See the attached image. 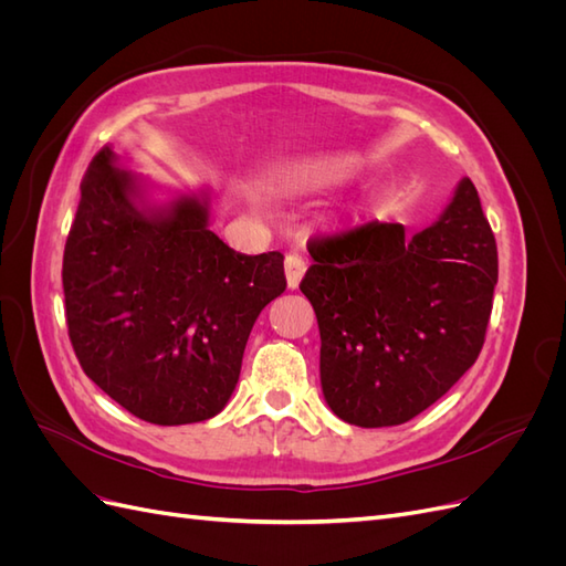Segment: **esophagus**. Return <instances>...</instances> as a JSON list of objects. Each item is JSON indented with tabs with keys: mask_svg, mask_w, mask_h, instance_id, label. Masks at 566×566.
<instances>
[{
	"mask_svg": "<svg viewBox=\"0 0 566 566\" xmlns=\"http://www.w3.org/2000/svg\"><path fill=\"white\" fill-rule=\"evenodd\" d=\"M306 271V262L302 260L300 254H287L285 256V279H287V287L295 290L304 276Z\"/></svg>",
	"mask_w": 566,
	"mask_h": 566,
	"instance_id": "esophagus-1",
	"label": "esophagus"
}]
</instances>
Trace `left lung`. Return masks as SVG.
I'll return each instance as SVG.
<instances>
[{
	"mask_svg": "<svg viewBox=\"0 0 566 566\" xmlns=\"http://www.w3.org/2000/svg\"><path fill=\"white\" fill-rule=\"evenodd\" d=\"M300 290L321 331V387L358 427L408 422L476 361L499 283V250L470 179L437 224L408 238L368 221L312 238Z\"/></svg>",
	"mask_w": 566,
	"mask_h": 566,
	"instance_id": "obj_1",
	"label": "left lung"
}]
</instances>
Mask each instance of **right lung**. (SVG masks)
Masks as SVG:
<instances>
[{
  "mask_svg": "<svg viewBox=\"0 0 566 566\" xmlns=\"http://www.w3.org/2000/svg\"><path fill=\"white\" fill-rule=\"evenodd\" d=\"M101 148L80 184L63 252L67 337L82 370L132 416H217L252 325L285 290L281 252L241 254L208 227V200L139 210L134 179Z\"/></svg>",
  "mask_w": 566,
  "mask_h": 566,
  "instance_id": "1",
  "label": "right lung"
}]
</instances>
